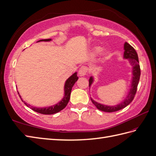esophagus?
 I'll use <instances>...</instances> for the list:
<instances>
[{
  "instance_id": "1",
  "label": "esophagus",
  "mask_w": 156,
  "mask_h": 156,
  "mask_svg": "<svg viewBox=\"0 0 156 156\" xmlns=\"http://www.w3.org/2000/svg\"><path fill=\"white\" fill-rule=\"evenodd\" d=\"M88 72V68L85 66H82L79 70V75L80 77H84Z\"/></svg>"
}]
</instances>
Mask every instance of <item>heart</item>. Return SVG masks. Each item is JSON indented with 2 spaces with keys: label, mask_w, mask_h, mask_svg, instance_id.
Returning <instances> with one entry per match:
<instances>
[{
  "label": "heart",
  "mask_w": 156,
  "mask_h": 156,
  "mask_svg": "<svg viewBox=\"0 0 156 156\" xmlns=\"http://www.w3.org/2000/svg\"><path fill=\"white\" fill-rule=\"evenodd\" d=\"M101 49H102L100 47H96V48H94V51L95 53H99L101 51ZM109 54H110V52L108 51H105L104 52V57H105V58H107Z\"/></svg>",
  "instance_id": "heart-1"
}]
</instances>
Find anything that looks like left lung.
<instances>
[{
	"label": "left lung",
	"mask_w": 156,
	"mask_h": 156,
	"mask_svg": "<svg viewBox=\"0 0 156 156\" xmlns=\"http://www.w3.org/2000/svg\"><path fill=\"white\" fill-rule=\"evenodd\" d=\"M124 58L128 59L130 65L132 66V79L131 81V87L130 90H129L128 94H127L126 97L122 102L118 104L115 106H108L105 105L98 102L94 101L93 99L90 98L91 101L95 105V107L101 111L107 112H112L119 111V110L122 109L128 106L130 102L133 101L134 96L137 90V87L140 77V67L139 64L138 56L137 53H136L134 48L127 42H125L124 45ZM94 81L93 77L91 76L89 79V87L93 84Z\"/></svg>",
	"instance_id": "obj_1"
}]
</instances>
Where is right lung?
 Segmentation results:
<instances>
[{
  "mask_svg": "<svg viewBox=\"0 0 156 156\" xmlns=\"http://www.w3.org/2000/svg\"><path fill=\"white\" fill-rule=\"evenodd\" d=\"M51 39H45V40H41L38 41H51ZM78 80V77L77 75V72H75V73L72 75L71 77H69L67 79L66 81L65 85H64V97L62 98V101H60L58 103L55 104V105L50 106V107H44V108H37V107H30V105H28L25 101L22 99L20 95H19L21 98L22 102H24V103L28 107H30L32 110L34 111L37 112L40 114H43V115H53V114H55L59 111H62L64 108H65L69 101L70 99V94L71 92L72 87L74 85L75 82ZM18 94L19 93L18 92Z\"/></svg>",
  "mask_w": 156,
  "mask_h": 156,
  "instance_id": "right-lung-1",
  "label": "right lung"
}]
</instances>
